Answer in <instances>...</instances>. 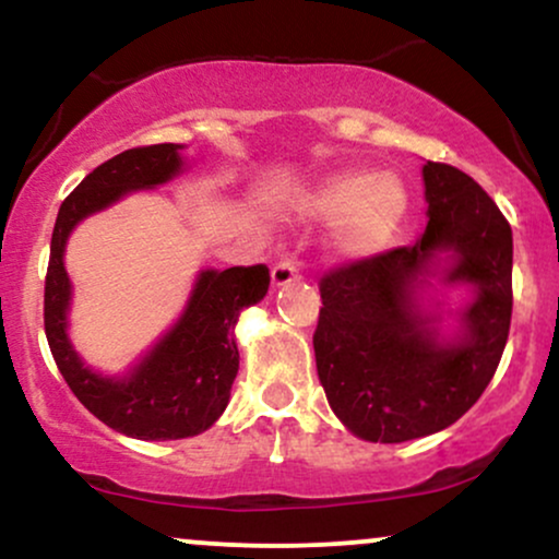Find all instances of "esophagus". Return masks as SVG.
I'll return each mask as SVG.
<instances>
[{
	"instance_id": "esophagus-1",
	"label": "esophagus",
	"mask_w": 559,
	"mask_h": 559,
	"mask_svg": "<svg viewBox=\"0 0 559 559\" xmlns=\"http://www.w3.org/2000/svg\"><path fill=\"white\" fill-rule=\"evenodd\" d=\"M271 278H273V286H275V288L288 286V284H292V281L299 278V267L294 265L292 260H284V262H278V265L273 267Z\"/></svg>"
}]
</instances>
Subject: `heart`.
Returning a JSON list of instances; mask_svg holds the SVG:
<instances>
[{"label":"heart","instance_id":"obj_1","mask_svg":"<svg viewBox=\"0 0 559 559\" xmlns=\"http://www.w3.org/2000/svg\"><path fill=\"white\" fill-rule=\"evenodd\" d=\"M409 202L407 183L396 173L346 170L307 199L305 213L318 223H336L333 252L362 262L394 243L409 215Z\"/></svg>","mask_w":559,"mask_h":559}]
</instances>
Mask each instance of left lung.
Wrapping results in <instances>:
<instances>
[{
	"label": "left lung",
	"mask_w": 559,
	"mask_h": 559,
	"mask_svg": "<svg viewBox=\"0 0 559 559\" xmlns=\"http://www.w3.org/2000/svg\"><path fill=\"white\" fill-rule=\"evenodd\" d=\"M423 186L428 226L413 247L320 281L318 378L346 431L381 444L463 418L489 386L510 333V223L452 165L428 159ZM460 285L472 292L465 306L435 299L439 287Z\"/></svg>",
	"instance_id": "obj_1"
}]
</instances>
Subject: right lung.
Listing matches in <instances>:
<instances>
[{"mask_svg": "<svg viewBox=\"0 0 559 559\" xmlns=\"http://www.w3.org/2000/svg\"><path fill=\"white\" fill-rule=\"evenodd\" d=\"M183 150V144L139 146L88 173L57 213L44 286V329L70 391L105 426L141 441L186 439L207 431L221 418L239 373L236 323L271 286L265 265L204 267L197 273L176 323L118 376L94 370L70 342L73 284L66 271L70 234L81 221L133 191H152L183 176L189 170Z\"/></svg>", "mask_w": 559, "mask_h": 559, "instance_id": "right-lung-1", "label": "right lung"}]
</instances>
